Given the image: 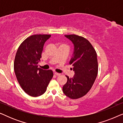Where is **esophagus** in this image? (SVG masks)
<instances>
[{
  "mask_svg": "<svg viewBox=\"0 0 123 123\" xmlns=\"http://www.w3.org/2000/svg\"><path fill=\"white\" fill-rule=\"evenodd\" d=\"M54 74L57 75V76H58V75H60V74L57 73V72H54Z\"/></svg>",
  "mask_w": 123,
  "mask_h": 123,
  "instance_id": "esophagus-1",
  "label": "esophagus"
}]
</instances>
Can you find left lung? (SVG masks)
<instances>
[{
    "label": "left lung",
    "mask_w": 123,
    "mask_h": 123,
    "mask_svg": "<svg viewBox=\"0 0 123 123\" xmlns=\"http://www.w3.org/2000/svg\"><path fill=\"white\" fill-rule=\"evenodd\" d=\"M65 36L74 44V53L69 62L74 71L73 78H67L63 91L67 97L77 99L84 96L92 88L98 73L97 53L88 40L76 35Z\"/></svg>",
    "instance_id": "1"
}]
</instances>
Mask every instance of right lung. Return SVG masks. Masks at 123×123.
I'll use <instances>...</instances> for the list:
<instances>
[{"instance_id":"obj_1","label":"right lung","mask_w":123,"mask_h":123,"mask_svg":"<svg viewBox=\"0 0 123 123\" xmlns=\"http://www.w3.org/2000/svg\"><path fill=\"white\" fill-rule=\"evenodd\" d=\"M50 36L41 34L30 36L21 43L16 53L14 69L17 79L23 91L31 96L43 95L53 77L51 70L38 68L43 45Z\"/></svg>"}]
</instances>
